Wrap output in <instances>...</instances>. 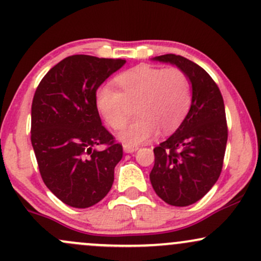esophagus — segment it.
Here are the masks:
<instances>
[{
	"instance_id": "34e87169",
	"label": "esophagus",
	"mask_w": 261,
	"mask_h": 261,
	"mask_svg": "<svg viewBox=\"0 0 261 261\" xmlns=\"http://www.w3.org/2000/svg\"><path fill=\"white\" fill-rule=\"evenodd\" d=\"M122 147H124V151L126 153H133V152H135V151L139 150V146H135V145L125 144Z\"/></svg>"
}]
</instances>
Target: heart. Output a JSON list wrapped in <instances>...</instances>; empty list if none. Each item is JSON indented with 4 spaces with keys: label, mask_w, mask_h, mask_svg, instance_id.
<instances>
[{
    "label": "heart",
    "mask_w": 261,
    "mask_h": 261,
    "mask_svg": "<svg viewBox=\"0 0 261 261\" xmlns=\"http://www.w3.org/2000/svg\"><path fill=\"white\" fill-rule=\"evenodd\" d=\"M119 90L100 88L95 104L100 115L114 130L126 125L135 107L137 117L119 135L127 145L144 144L156 135L170 133L183 121L192 102L188 76L178 68L137 65L116 76Z\"/></svg>",
    "instance_id": "b5f03b06"
}]
</instances>
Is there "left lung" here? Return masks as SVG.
<instances>
[{"mask_svg":"<svg viewBox=\"0 0 261 261\" xmlns=\"http://www.w3.org/2000/svg\"><path fill=\"white\" fill-rule=\"evenodd\" d=\"M153 61L181 69L192 85L187 116L153 148L150 181L157 196L176 207H186L205 196L218 181L228 140L227 119L218 85L198 64L185 57L165 54Z\"/></svg>","mask_w":261,"mask_h":261,"instance_id":"8db88e82","label":"left lung"}]
</instances>
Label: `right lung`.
Wrapping results in <instances>:
<instances>
[{
  "instance_id": "1",
  "label": "right lung",
  "mask_w": 261,
  "mask_h": 261,
  "mask_svg": "<svg viewBox=\"0 0 261 261\" xmlns=\"http://www.w3.org/2000/svg\"><path fill=\"white\" fill-rule=\"evenodd\" d=\"M125 59L67 57L43 76L32 101L31 141L42 179L57 198L88 208L111 190L122 146L101 124L96 90ZM106 148L96 150V146Z\"/></svg>"
}]
</instances>
